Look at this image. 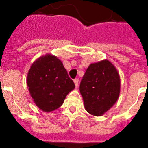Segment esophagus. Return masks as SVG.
<instances>
[{"label": "esophagus", "instance_id": "1", "mask_svg": "<svg viewBox=\"0 0 148 148\" xmlns=\"http://www.w3.org/2000/svg\"><path fill=\"white\" fill-rule=\"evenodd\" d=\"M74 84H75V86H76V88H77V87H78V84H79V80H78V79H77V78L74 79Z\"/></svg>", "mask_w": 148, "mask_h": 148}]
</instances>
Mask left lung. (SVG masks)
Wrapping results in <instances>:
<instances>
[{
	"label": "left lung",
	"instance_id": "left-lung-1",
	"mask_svg": "<svg viewBox=\"0 0 148 148\" xmlns=\"http://www.w3.org/2000/svg\"><path fill=\"white\" fill-rule=\"evenodd\" d=\"M120 90L119 74L108 60L90 64L80 84L86 110L97 117L103 115L117 102Z\"/></svg>",
	"mask_w": 148,
	"mask_h": 148
}]
</instances>
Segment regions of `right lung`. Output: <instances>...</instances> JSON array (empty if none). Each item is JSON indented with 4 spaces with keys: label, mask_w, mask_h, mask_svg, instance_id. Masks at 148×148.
<instances>
[{
    "label": "right lung",
    "mask_w": 148,
    "mask_h": 148,
    "mask_svg": "<svg viewBox=\"0 0 148 148\" xmlns=\"http://www.w3.org/2000/svg\"><path fill=\"white\" fill-rule=\"evenodd\" d=\"M27 84L34 102L45 112L60 108L75 88L61 60L52 54L40 57L32 64Z\"/></svg>",
    "instance_id": "1"
}]
</instances>
